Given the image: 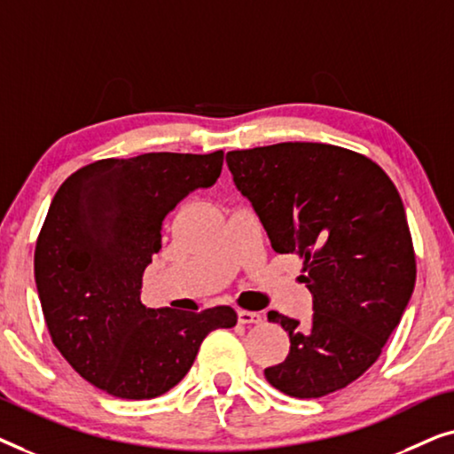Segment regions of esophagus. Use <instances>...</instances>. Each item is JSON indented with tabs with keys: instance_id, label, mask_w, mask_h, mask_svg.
I'll use <instances>...</instances> for the list:
<instances>
[{
	"instance_id": "1",
	"label": "esophagus",
	"mask_w": 454,
	"mask_h": 454,
	"mask_svg": "<svg viewBox=\"0 0 454 454\" xmlns=\"http://www.w3.org/2000/svg\"><path fill=\"white\" fill-rule=\"evenodd\" d=\"M238 320L239 325H260V322H262V314L250 312V309H239Z\"/></svg>"
}]
</instances>
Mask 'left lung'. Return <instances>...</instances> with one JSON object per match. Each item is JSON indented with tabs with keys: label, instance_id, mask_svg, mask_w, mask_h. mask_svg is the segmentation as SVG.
Segmentation results:
<instances>
[{
	"label": "left lung",
	"instance_id": "1",
	"mask_svg": "<svg viewBox=\"0 0 454 454\" xmlns=\"http://www.w3.org/2000/svg\"><path fill=\"white\" fill-rule=\"evenodd\" d=\"M227 165L272 250L303 260L300 281L312 294L306 325L269 312L291 347L266 380L295 399L345 388L380 356L415 287L399 192L374 160L320 142L231 151Z\"/></svg>",
	"mask_w": 454,
	"mask_h": 454
}]
</instances>
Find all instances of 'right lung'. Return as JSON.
<instances>
[{"mask_svg": "<svg viewBox=\"0 0 454 454\" xmlns=\"http://www.w3.org/2000/svg\"><path fill=\"white\" fill-rule=\"evenodd\" d=\"M223 151L103 159L72 173L49 207L35 281L53 345L84 380L120 399H154L194 364L204 337L238 325L229 306L146 308L142 275L165 216L215 185Z\"/></svg>", "mask_w": 454, "mask_h": 454, "instance_id": "1", "label": "right lung"}]
</instances>
